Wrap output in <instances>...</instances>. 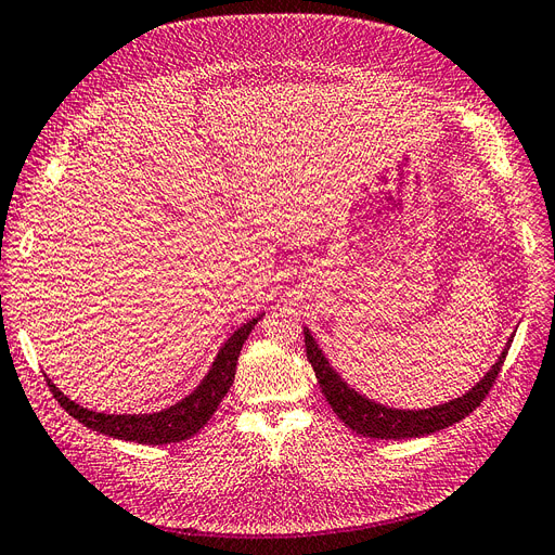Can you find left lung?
<instances>
[{"instance_id": "8db88e82", "label": "left lung", "mask_w": 555, "mask_h": 555, "mask_svg": "<svg viewBox=\"0 0 555 555\" xmlns=\"http://www.w3.org/2000/svg\"><path fill=\"white\" fill-rule=\"evenodd\" d=\"M306 333V351L312 371L317 375L319 386H322V393L326 396L328 405L333 412L338 414L340 422L351 428L354 433L363 435V438H375V440H408V438H422V435H430L435 430H444L453 424H459L473 412L479 402L489 393L493 386L502 363L509 351V345L514 338L507 340L505 349L500 351L498 361L489 367L473 389L465 391L459 398H451L440 405L424 408V410H400L382 405V402L363 396L357 391L354 386H349L343 375L335 371L331 361L324 357L322 347L317 345L308 326H304Z\"/></svg>"}]
</instances>
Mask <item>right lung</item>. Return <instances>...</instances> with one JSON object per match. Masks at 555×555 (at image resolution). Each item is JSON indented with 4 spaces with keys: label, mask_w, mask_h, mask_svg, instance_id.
Returning a JSON list of instances; mask_svg holds the SVG:
<instances>
[{
    "label": "right lung",
    "mask_w": 555,
    "mask_h": 555,
    "mask_svg": "<svg viewBox=\"0 0 555 555\" xmlns=\"http://www.w3.org/2000/svg\"><path fill=\"white\" fill-rule=\"evenodd\" d=\"M261 317L263 312L251 317L249 322H245L241 328L233 331L227 338V343L220 347V351H217V357L206 377L196 384V389L184 396L182 400H178L176 405L164 408L159 412H145V414L94 412L78 405V402H74L69 396H64L48 377L46 382L50 386V391H53L55 400L66 412H69L74 418H78L82 426H88L102 435H108V438L139 442V444H171V442L190 440L210 422L217 405H220L222 398L231 389L233 377H236V363H238L243 343L247 340L251 328L259 324Z\"/></svg>",
    "instance_id": "right-lung-1"
}]
</instances>
